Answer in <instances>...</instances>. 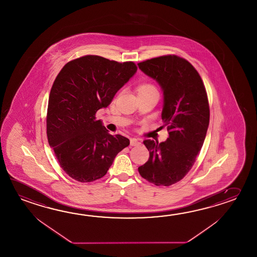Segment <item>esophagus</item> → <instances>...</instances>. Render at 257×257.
<instances>
[{
	"instance_id": "34e87169",
	"label": "esophagus",
	"mask_w": 257,
	"mask_h": 257,
	"mask_svg": "<svg viewBox=\"0 0 257 257\" xmlns=\"http://www.w3.org/2000/svg\"><path fill=\"white\" fill-rule=\"evenodd\" d=\"M130 145H131L132 147H137V146L140 145V142L137 141V139H136V138H131Z\"/></svg>"
}]
</instances>
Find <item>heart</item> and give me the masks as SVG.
<instances>
[{
    "label": "heart",
    "instance_id": "1",
    "mask_svg": "<svg viewBox=\"0 0 257 257\" xmlns=\"http://www.w3.org/2000/svg\"><path fill=\"white\" fill-rule=\"evenodd\" d=\"M150 90H157V89L151 84H143L138 88V91H150Z\"/></svg>",
    "mask_w": 257,
    "mask_h": 257
}]
</instances>
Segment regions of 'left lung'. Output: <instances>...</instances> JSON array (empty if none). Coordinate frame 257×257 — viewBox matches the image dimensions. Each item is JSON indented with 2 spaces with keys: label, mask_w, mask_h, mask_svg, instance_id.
<instances>
[{
  "label": "left lung",
  "mask_w": 257,
  "mask_h": 257,
  "mask_svg": "<svg viewBox=\"0 0 257 257\" xmlns=\"http://www.w3.org/2000/svg\"><path fill=\"white\" fill-rule=\"evenodd\" d=\"M137 65L162 89L161 117L169 135L162 143L144 141L150 157L138 171L147 181L167 187L188 174L203 146L210 122L208 97L198 71L184 58L168 55Z\"/></svg>",
  "instance_id": "left-lung-1"
}]
</instances>
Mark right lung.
Masks as SVG:
<instances>
[{"label": "right lung", "instance_id": "right-lung-1", "mask_svg": "<svg viewBox=\"0 0 257 257\" xmlns=\"http://www.w3.org/2000/svg\"><path fill=\"white\" fill-rule=\"evenodd\" d=\"M137 71L131 61L89 55L69 61L58 73L48 100L47 139L70 178L79 182L102 178L117 154L130 145L128 138L110 135L95 114Z\"/></svg>", "mask_w": 257, "mask_h": 257}]
</instances>
